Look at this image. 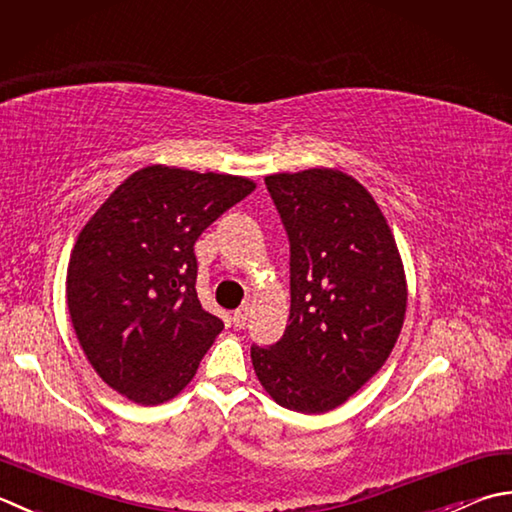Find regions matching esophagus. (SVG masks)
<instances>
[{"label":"esophagus","mask_w":512,"mask_h":512,"mask_svg":"<svg viewBox=\"0 0 512 512\" xmlns=\"http://www.w3.org/2000/svg\"><path fill=\"white\" fill-rule=\"evenodd\" d=\"M248 319V306H239L233 313V326L235 328H244Z\"/></svg>","instance_id":"1"}]
</instances>
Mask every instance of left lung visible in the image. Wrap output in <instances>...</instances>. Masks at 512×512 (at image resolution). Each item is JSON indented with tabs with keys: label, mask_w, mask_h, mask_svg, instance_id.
I'll list each match as a JSON object with an SVG mask.
<instances>
[{
	"label": "left lung",
	"mask_w": 512,
	"mask_h": 512,
	"mask_svg": "<svg viewBox=\"0 0 512 512\" xmlns=\"http://www.w3.org/2000/svg\"><path fill=\"white\" fill-rule=\"evenodd\" d=\"M290 244V317L273 346H250L279 406L326 413L393 350L406 313L395 239L368 190L333 168L266 177Z\"/></svg>",
	"instance_id": "left-lung-1"
}]
</instances>
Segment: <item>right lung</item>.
Here are the masks:
<instances>
[{
  "instance_id": "add662e5",
  "label": "right lung",
  "mask_w": 512,
  "mask_h": 512,
  "mask_svg": "<svg viewBox=\"0 0 512 512\" xmlns=\"http://www.w3.org/2000/svg\"><path fill=\"white\" fill-rule=\"evenodd\" d=\"M255 190L244 177L148 166L77 237L70 319L97 375L137 404L173 399L224 330L197 299L199 235Z\"/></svg>"
}]
</instances>
